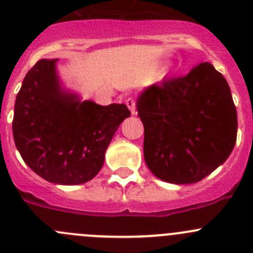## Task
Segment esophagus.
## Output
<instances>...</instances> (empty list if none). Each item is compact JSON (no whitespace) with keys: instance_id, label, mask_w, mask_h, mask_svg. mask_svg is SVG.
Listing matches in <instances>:
<instances>
[{"instance_id":"esophagus-1","label":"esophagus","mask_w":253,"mask_h":253,"mask_svg":"<svg viewBox=\"0 0 253 253\" xmlns=\"http://www.w3.org/2000/svg\"><path fill=\"white\" fill-rule=\"evenodd\" d=\"M126 105H127V108L131 110L132 114H134V112H136V99L132 98V96L127 98L126 99Z\"/></svg>"}]
</instances>
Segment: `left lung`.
<instances>
[{
	"mask_svg": "<svg viewBox=\"0 0 253 253\" xmlns=\"http://www.w3.org/2000/svg\"><path fill=\"white\" fill-rule=\"evenodd\" d=\"M137 110L144 126L145 163L167 182L201 181L235 145L237 115L230 88L208 62L150 85Z\"/></svg>",
	"mask_w": 253,
	"mask_h": 253,
	"instance_id": "1",
	"label": "left lung"
}]
</instances>
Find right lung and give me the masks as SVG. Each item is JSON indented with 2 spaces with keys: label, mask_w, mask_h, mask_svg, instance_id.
Masks as SVG:
<instances>
[{
  "label": "right lung",
  "mask_w": 253,
  "mask_h": 253,
  "mask_svg": "<svg viewBox=\"0 0 253 253\" xmlns=\"http://www.w3.org/2000/svg\"><path fill=\"white\" fill-rule=\"evenodd\" d=\"M56 61L40 60L23 79L14 105L13 137L25 164L45 180L79 185L103 168L115 132L131 111L63 93Z\"/></svg>",
  "instance_id": "right-lung-1"
}]
</instances>
